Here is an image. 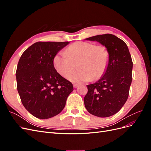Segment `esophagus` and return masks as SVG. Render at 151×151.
Instances as JSON below:
<instances>
[{
	"label": "esophagus",
	"instance_id": "34e87169",
	"mask_svg": "<svg viewBox=\"0 0 151 151\" xmlns=\"http://www.w3.org/2000/svg\"><path fill=\"white\" fill-rule=\"evenodd\" d=\"M79 86V84H75V83L73 84V86H74V88H77Z\"/></svg>",
	"mask_w": 151,
	"mask_h": 151
}]
</instances>
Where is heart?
<instances>
[{"label":"heart","instance_id":"heart-1","mask_svg":"<svg viewBox=\"0 0 151 151\" xmlns=\"http://www.w3.org/2000/svg\"><path fill=\"white\" fill-rule=\"evenodd\" d=\"M109 61V52L103 45L77 42L67 48L65 53L56 54L53 63L55 69L60 76H68L70 81L80 83L101 78L106 71ZM76 64L80 69L72 73Z\"/></svg>","mask_w":151,"mask_h":151}]
</instances>
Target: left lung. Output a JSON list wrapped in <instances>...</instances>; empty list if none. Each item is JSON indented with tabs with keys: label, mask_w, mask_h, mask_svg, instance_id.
I'll use <instances>...</instances> for the list:
<instances>
[{
	"label": "left lung",
	"mask_w": 151,
	"mask_h": 151,
	"mask_svg": "<svg viewBox=\"0 0 151 151\" xmlns=\"http://www.w3.org/2000/svg\"><path fill=\"white\" fill-rule=\"evenodd\" d=\"M105 46L109 53L106 72L98 82L87 86L84 102L88 112L98 117H108L120 110L129 97L133 62L127 45L111 34L86 38Z\"/></svg>",
	"instance_id": "8db88e82"
}]
</instances>
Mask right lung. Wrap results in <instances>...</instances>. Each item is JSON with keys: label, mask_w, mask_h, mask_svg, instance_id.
I'll use <instances>...</instances> for the list:
<instances>
[{"label": "right lung", "mask_w": 151, "mask_h": 151, "mask_svg": "<svg viewBox=\"0 0 151 151\" xmlns=\"http://www.w3.org/2000/svg\"><path fill=\"white\" fill-rule=\"evenodd\" d=\"M69 42H38L22 54L16 72L17 89L32 115L47 119L57 115L74 90L72 84L55 69L53 58Z\"/></svg>", "instance_id": "1"}]
</instances>
